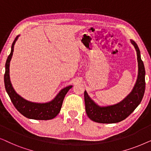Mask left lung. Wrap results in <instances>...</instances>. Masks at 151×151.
I'll return each mask as SVG.
<instances>
[{
    "label": "left lung",
    "mask_w": 151,
    "mask_h": 151,
    "mask_svg": "<svg viewBox=\"0 0 151 151\" xmlns=\"http://www.w3.org/2000/svg\"><path fill=\"white\" fill-rule=\"evenodd\" d=\"M137 56L138 74L131 92L126 98L113 105L101 106L97 104L84 91V102L86 115L92 121L102 124L117 123L129 116L140 104L145 91V68L141 59L140 51L135 41L131 40Z\"/></svg>",
    "instance_id": "8db88e82"
}]
</instances>
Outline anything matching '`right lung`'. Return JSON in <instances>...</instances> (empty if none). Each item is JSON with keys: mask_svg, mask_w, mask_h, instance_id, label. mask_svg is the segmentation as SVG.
Masks as SVG:
<instances>
[{"mask_svg": "<svg viewBox=\"0 0 151 151\" xmlns=\"http://www.w3.org/2000/svg\"><path fill=\"white\" fill-rule=\"evenodd\" d=\"M18 36L12 43L10 54L8 56L5 63V73L4 75V82L6 91L9 95L11 101L16 109L24 117L29 119L37 120H48L54 118L60 111L62 105L65 95L67 93L72 85L66 86L60 91L57 96L52 100L45 103L33 102L25 100L18 95L12 86L9 77V65L13 55L14 45L18 40Z\"/></svg>", "mask_w": 151, "mask_h": 151, "instance_id": "1", "label": "right lung"}]
</instances>
